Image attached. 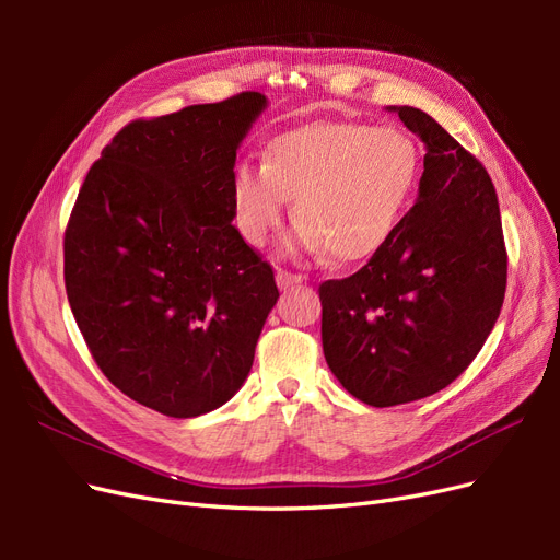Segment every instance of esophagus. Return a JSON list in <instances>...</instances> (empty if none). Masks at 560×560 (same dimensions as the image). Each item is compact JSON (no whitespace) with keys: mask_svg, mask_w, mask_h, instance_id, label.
<instances>
[{"mask_svg":"<svg viewBox=\"0 0 560 560\" xmlns=\"http://www.w3.org/2000/svg\"><path fill=\"white\" fill-rule=\"evenodd\" d=\"M276 280H278V287H280L282 292H287V290H294V287H299V284L303 282V278H301V276H296V273H287V270H278Z\"/></svg>","mask_w":560,"mask_h":560,"instance_id":"esophagus-1","label":"esophagus"}]
</instances>
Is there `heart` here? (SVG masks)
<instances>
[{"mask_svg": "<svg viewBox=\"0 0 560 560\" xmlns=\"http://www.w3.org/2000/svg\"><path fill=\"white\" fill-rule=\"evenodd\" d=\"M418 167V147L401 128L315 121L276 135L261 167L235 171L233 208L245 238L264 245L294 200L301 249L360 261L395 233Z\"/></svg>", "mask_w": 560, "mask_h": 560, "instance_id": "obj_1", "label": "heart"}]
</instances>
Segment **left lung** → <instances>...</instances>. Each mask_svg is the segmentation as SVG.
Masks as SVG:
<instances>
[{"label": "left lung", "mask_w": 560, "mask_h": 560, "mask_svg": "<svg viewBox=\"0 0 560 560\" xmlns=\"http://www.w3.org/2000/svg\"><path fill=\"white\" fill-rule=\"evenodd\" d=\"M387 109L425 144L418 198L358 273L319 284L331 374L378 409L430 397L460 376L493 331L506 290L486 167L430 114Z\"/></svg>", "instance_id": "obj_1"}]
</instances>
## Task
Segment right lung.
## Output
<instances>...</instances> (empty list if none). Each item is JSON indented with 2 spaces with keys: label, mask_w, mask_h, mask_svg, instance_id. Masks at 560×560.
Wrapping results in <instances>:
<instances>
[{
  "label": "right lung",
  "mask_w": 560,
  "mask_h": 560,
  "mask_svg": "<svg viewBox=\"0 0 560 560\" xmlns=\"http://www.w3.org/2000/svg\"><path fill=\"white\" fill-rule=\"evenodd\" d=\"M266 95L140 118L83 179L65 231V290L100 371L171 418L226 404L280 296L231 222L235 151Z\"/></svg>",
  "instance_id": "add662e5"
}]
</instances>
